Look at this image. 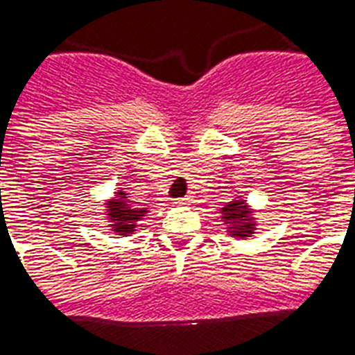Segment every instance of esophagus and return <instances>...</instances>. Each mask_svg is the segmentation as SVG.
Instances as JSON below:
<instances>
[{"label": "esophagus", "mask_w": 355, "mask_h": 355, "mask_svg": "<svg viewBox=\"0 0 355 355\" xmlns=\"http://www.w3.org/2000/svg\"><path fill=\"white\" fill-rule=\"evenodd\" d=\"M189 199H191V197H189V196L180 197V199H177V202H178V205H186V202H189Z\"/></svg>", "instance_id": "esophagus-1"}]
</instances>
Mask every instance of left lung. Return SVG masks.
<instances>
[{
	"label": "left lung",
	"instance_id": "1",
	"mask_svg": "<svg viewBox=\"0 0 355 355\" xmlns=\"http://www.w3.org/2000/svg\"><path fill=\"white\" fill-rule=\"evenodd\" d=\"M242 205L243 201H232L231 205H227V207L223 208V218H225V220H242L243 216L248 214ZM234 227H238V234H248V232L251 231L248 225H234Z\"/></svg>",
	"mask_w": 355,
	"mask_h": 355
}]
</instances>
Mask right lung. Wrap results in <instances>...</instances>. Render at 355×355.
Returning a JSON list of instances; mask_svg holds the SVG:
<instances>
[{
    "instance_id": "add662e5",
    "label": "right lung",
    "mask_w": 355,
    "mask_h": 355,
    "mask_svg": "<svg viewBox=\"0 0 355 355\" xmlns=\"http://www.w3.org/2000/svg\"><path fill=\"white\" fill-rule=\"evenodd\" d=\"M123 196V193H121ZM112 212H110V216H112V220L117 223L115 225V231H119L121 234H128V232H132V227L130 225L132 221L137 220L139 216H141L145 210H141V208H130L128 205L124 201H112Z\"/></svg>"
}]
</instances>
